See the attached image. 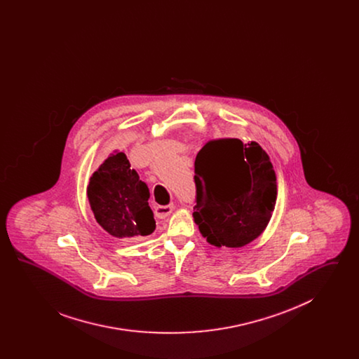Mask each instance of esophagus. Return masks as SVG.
Returning <instances> with one entry per match:
<instances>
[{
	"label": "esophagus",
	"instance_id": "1",
	"mask_svg": "<svg viewBox=\"0 0 359 359\" xmlns=\"http://www.w3.org/2000/svg\"><path fill=\"white\" fill-rule=\"evenodd\" d=\"M173 203L167 205H154V214L158 217V218H165L168 217L173 210Z\"/></svg>",
	"mask_w": 359,
	"mask_h": 359
}]
</instances>
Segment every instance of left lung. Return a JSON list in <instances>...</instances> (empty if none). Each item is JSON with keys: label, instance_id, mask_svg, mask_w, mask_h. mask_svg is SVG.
Wrapping results in <instances>:
<instances>
[{"label": "left lung", "instance_id": "8db88e82", "mask_svg": "<svg viewBox=\"0 0 359 359\" xmlns=\"http://www.w3.org/2000/svg\"><path fill=\"white\" fill-rule=\"evenodd\" d=\"M194 182V219L211 245L239 248L265 230L277 183L269 156L257 142H207L196 154Z\"/></svg>", "mask_w": 359, "mask_h": 359}]
</instances>
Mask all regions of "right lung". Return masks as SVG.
<instances>
[{
	"label": "right lung",
	"instance_id": "right-lung-1",
	"mask_svg": "<svg viewBox=\"0 0 359 359\" xmlns=\"http://www.w3.org/2000/svg\"><path fill=\"white\" fill-rule=\"evenodd\" d=\"M87 196L97 222L117 238L149 236L156 229L149 189L123 152L111 154L94 172Z\"/></svg>",
	"mask_w": 359,
	"mask_h": 359
}]
</instances>
